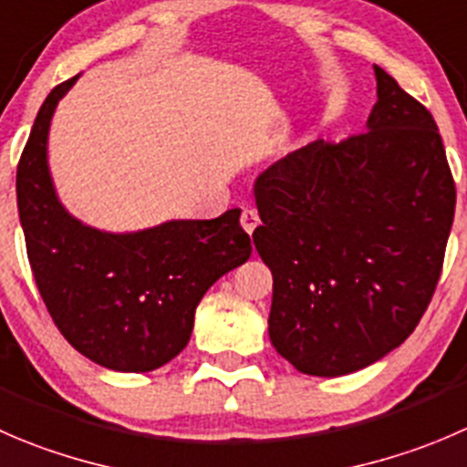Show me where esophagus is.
Returning <instances> with one entry per match:
<instances>
[{
  "instance_id": "obj_1",
  "label": "esophagus",
  "mask_w": 467,
  "mask_h": 467,
  "mask_svg": "<svg viewBox=\"0 0 467 467\" xmlns=\"http://www.w3.org/2000/svg\"><path fill=\"white\" fill-rule=\"evenodd\" d=\"M257 223H260V216H257V212L251 210V207H244V212H242V228L246 230L248 234H251L253 230L257 228Z\"/></svg>"
}]
</instances>
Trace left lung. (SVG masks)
Here are the masks:
<instances>
[{"instance_id": "obj_1", "label": "left lung", "mask_w": 467, "mask_h": 467, "mask_svg": "<svg viewBox=\"0 0 467 467\" xmlns=\"http://www.w3.org/2000/svg\"><path fill=\"white\" fill-rule=\"evenodd\" d=\"M374 75L368 132L307 143L255 180L271 344L312 377L358 372L413 333L454 221L436 120L383 67Z\"/></svg>"}]
</instances>
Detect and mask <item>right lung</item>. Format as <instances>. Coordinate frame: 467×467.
<instances>
[{"label":"right lung","instance_id":"add662e5","mask_svg":"<svg viewBox=\"0 0 467 467\" xmlns=\"http://www.w3.org/2000/svg\"><path fill=\"white\" fill-rule=\"evenodd\" d=\"M77 77L45 98L17 164L26 255L49 317L79 354L116 372H152L187 347L202 294L251 257V239L239 210L128 234L67 214L49 178L47 134Z\"/></svg>","mask_w":467,"mask_h":467}]
</instances>
